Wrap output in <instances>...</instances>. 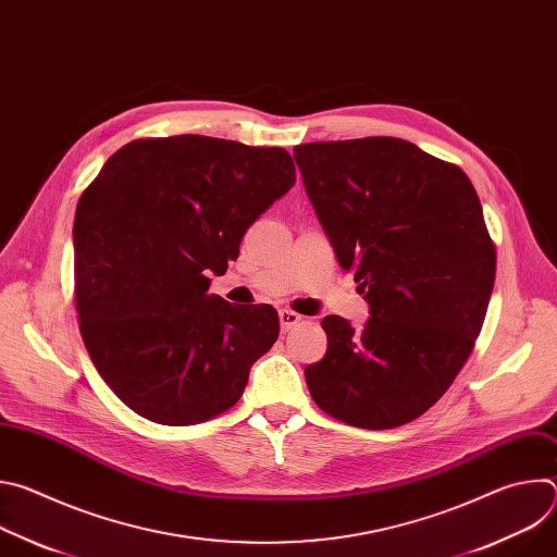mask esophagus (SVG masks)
<instances>
[{
  "label": "esophagus",
  "instance_id": "34e87169",
  "mask_svg": "<svg viewBox=\"0 0 557 557\" xmlns=\"http://www.w3.org/2000/svg\"><path fill=\"white\" fill-rule=\"evenodd\" d=\"M299 322H301V314H297L295 310H288V308H282V310H280V324H282V331H284V333H288L290 329H295Z\"/></svg>",
  "mask_w": 557,
  "mask_h": 557
}]
</instances>
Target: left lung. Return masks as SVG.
Instances as JSON below:
<instances>
[{
	"label": "left lung",
	"instance_id": "1",
	"mask_svg": "<svg viewBox=\"0 0 557 557\" xmlns=\"http://www.w3.org/2000/svg\"><path fill=\"white\" fill-rule=\"evenodd\" d=\"M306 194L370 306L355 331L329 314L312 401L366 430L406 425L447 392L479 337L496 247L467 174L392 136L293 149Z\"/></svg>",
	"mask_w": 557,
	"mask_h": 557
}]
</instances>
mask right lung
Instances as JSON below:
<instances>
[{
    "label": "right lung",
    "instance_id": "right-lung-1",
    "mask_svg": "<svg viewBox=\"0 0 557 557\" xmlns=\"http://www.w3.org/2000/svg\"><path fill=\"white\" fill-rule=\"evenodd\" d=\"M293 185L282 147L183 134L123 145L78 198V331L129 410L196 425L240 401L280 317L209 295L207 275L226 273L247 228Z\"/></svg>",
    "mask_w": 557,
    "mask_h": 557
}]
</instances>
